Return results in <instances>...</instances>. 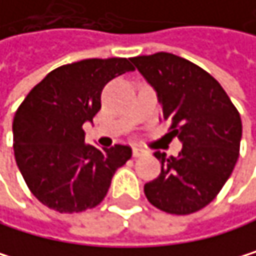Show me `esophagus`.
<instances>
[{"instance_id":"obj_1","label":"esophagus","mask_w":256,"mask_h":256,"mask_svg":"<svg viewBox=\"0 0 256 256\" xmlns=\"http://www.w3.org/2000/svg\"><path fill=\"white\" fill-rule=\"evenodd\" d=\"M146 154V151L145 150H142V148H132V157H142V156H145Z\"/></svg>"}]
</instances>
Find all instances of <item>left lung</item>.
<instances>
[{
    "instance_id": "1",
    "label": "left lung",
    "mask_w": 256,
    "mask_h": 256,
    "mask_svg": "<svg viewBox=\"0 0 256 256\" xmlns=\"http://www.w3.org/2000/svg\"><path fill=\"white\" fill-rule=\"evenodd\" d=\"M156 88L170 134L183 144L178 157L156 151L160 176L145 184L157 209L189 215L208 206L230 177L240 156V112L215 78L172 53L131 59Z\"/></svg>"
}]
</instances>
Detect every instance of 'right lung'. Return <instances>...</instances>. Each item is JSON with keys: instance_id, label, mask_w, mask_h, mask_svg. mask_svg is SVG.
Segmentation results:
<instances>
[{"instance_id": "right-lung-1", "label": "right lung", "mask_w": 256, "mask_h": 256, "mask_svg": "<svg viewBox=\"0 0 256 256\" xmlns=\"http://www.w3.org/2000/svg\"><path fill=\"white\" fill-rule=\"evenodd\" d=\"M134 72L130 59H84L60 66L34 85L14 118V151L30 192L44 206L74 214L96 208L118 168L131 158L128 145L98 150L85 144L82 125L100 110L104 86Z\"/></svg>"}]
</instances>
